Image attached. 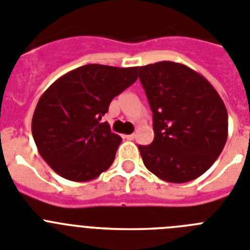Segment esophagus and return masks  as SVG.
I'll list each match as a JSON object with an SVG mask.
<instances>
[{
    "label": "esophagus",
    "mask_w": 250,
    "mask_h": 250,
    "mask_svg": "<svg viewBox=\"0 0 250 250\" xmlns=\"http://www.w3.org/2000/svg\"><path fill=\"white\" fill-rule=\"evenodd\" d=\"M123 137H125V140H129V141H131V140H135L136 135H135V133H132V135H125Z\"/></svg>",
    "instance_id": "34e87169"
}]
</instances>
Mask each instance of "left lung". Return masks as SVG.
Here are the masks:
<instances>
[{
  "mask_svg": "<svg viewBox=\"0 0 250 250\" xmlns=\"http://www.w3.org/2000/svg\"><path fill=\"white\" fill-rule=\"evenodd\" d=\"M152 110L154 141L138 146L145 167L169 183L201 177L228 140V110L211 83L186 64L161 61L138 68Z\"/></svg>",
  "mask_w": 250,
  "mask_h": 250,
  "instance_id": "left-lung-1",
  "label": "left lung"
}]
</instances>
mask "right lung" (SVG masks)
Wrapping results in <instances>:
<instances>
[{"label":"right lung","instance_id":"add662e5","mask_svg":"<svg viewBox=\"0 0 250 250\" xmlns=\"http://www.w3.org/2000/svg\"><path fill=\"white\" fill-rule=\"evenodd\" d=\"M137 70L85 64L44 91L33 114L31 132L41 156L58 175L89 182L112 165L122 138L102 117L113 98L137 80Z\"/></svg>","mask_w":250,"mask_h":250}]
</instances>
